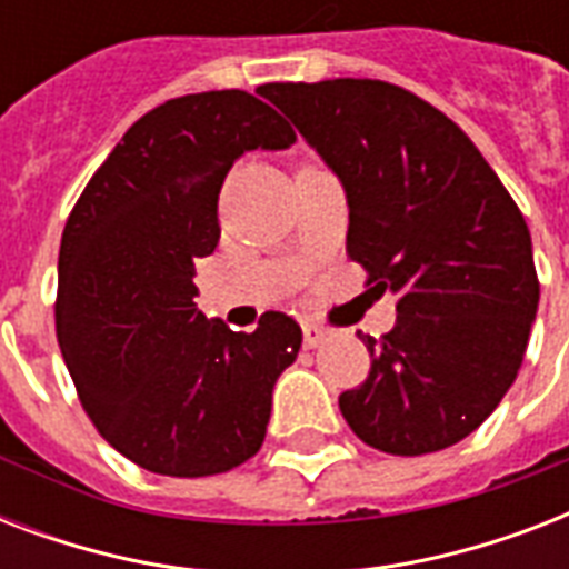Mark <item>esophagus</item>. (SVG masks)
Segmentation results:
<instances>
[{
    "mask_svg": "<svg viewBox=\"0 0 569 569\" xmlns=\"http://www.w3.org/2000/svg\"><path fill=\"white\" fill-rule=\"evenodd\" d=\"M330 339V330L316 325V321H303V346L307 348H319Z\"/></svg>",
    "mask_w": 569,
    "mask_h": 569,
    "instance_id": "obj_1",
    "label": "esophagus"
}]
</instances>
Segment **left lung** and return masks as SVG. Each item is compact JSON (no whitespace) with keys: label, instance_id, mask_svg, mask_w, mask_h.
Instances as JSON below:
<instances>
[{"label":"left lung","instance_id":"1","mask_svg":"<svg viewBox=\"0 0 569 569\" xmlns=\"http://www.w3.org/2000/svg\"><path fill=\"white\" fill-rule=\"evenodd\" d=\"M259 93L337 173L348 257L396 295V328L360 337L369 378L339 396L351 431L387 455L449 449L520 372L540 286L526 218L467 132L378 79L271 82Z\"/></svg>","mask_w":569,"mask_h":569}]
</instances>
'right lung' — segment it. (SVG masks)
<instances>
[{
	"mask_svg": "<svg viewBox=\"0 0 569 569\" xmlns=\"http://www.w3.org/2000/svg\"><path fill=\"white\" fill-rule=\"evenodd\" d=\"M292 144V127L253 93L177 97L129 127L67 218L58 346L84 413L141 469L218 476L266 440L301 328L286 312H266L253 333L206 319L194 259L221 239L232 162Z\"/></svg>",
	"mask_w": 569,
	"mask_h": 569,
	"instance_id": "right-lung-1",
	"label": "right lung"
}]
</instances>
